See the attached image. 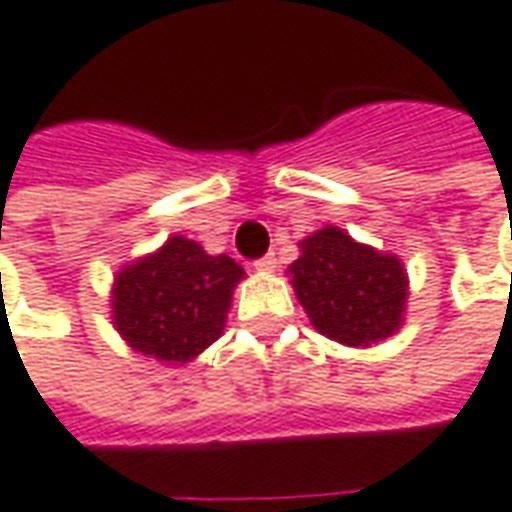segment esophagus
<instances>
[{
	"mask_svg": "<svg viewBox=\"0 0 512 512\" xmlns=\"http://www.w3.org/2000/svg\"><path fill=\"white\" fill-rule=\"evenodd\" d=\"M255 269L257 272H274V269H277V257L274 255L260 257V260H255Z\"/></svg>",
	"mask_w": 512,
	"mask_h": 512,
	"instance_id": "1",
	"label": "esophagus"
}]
</instances>
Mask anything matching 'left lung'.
<instances>
[{
  "label": "left lung",
  "instance_id": "8db88e82",
  "mask_svg": "<svg viewBox=\"0 0 512 512\" xmlns=\"http://www.w3.org/2000/svg\"><path fill=\"white\" fill-rule=\"evenodd\" d=\"M291 286L311 326L343 345H374L405 320L408 274L402 260L357 243L337 226L300 240Z\"/></svg>",
  "mask_w": 512,
  "mask_h": 512
}]
</instances>
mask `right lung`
Segmentation results:
<instances>
[{
  "instance_id": "right-lung-1",
  "label": "right lung",
  "mask_w": 512,
  "mask_h": 512,
  "mask_svg": "<svg viewBox=\"0 0 512 512\" xmlns=\"http://www.w3.org/2000/svg\"><path fill=\"white\" fill-rule=\"evenodd\" d=\"M243 274L229 255H206L195 240L175 235L115 274V331L152 360H195L223 334Z\"/></svg>"
}]
</instances>
